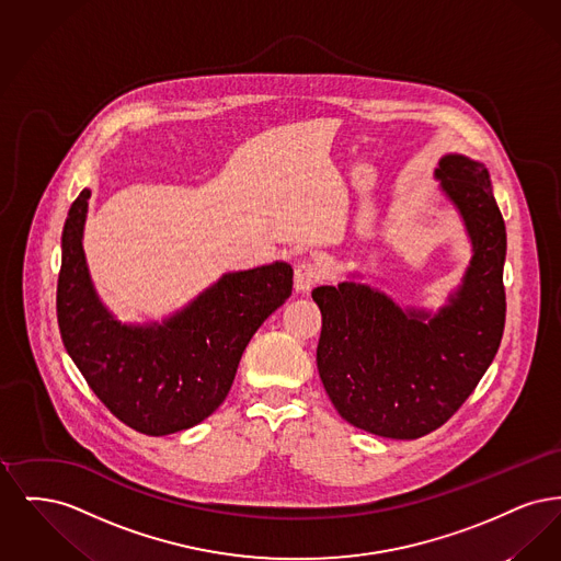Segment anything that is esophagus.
<instances>
[{
    "label": "esophagus",
    "instance_id": "obj_1",
    "mask_svg": "<svg viewBox=\"0 0 561 561\" xmlns=\"http://www.w3.org/2000/svg\"><path fill=\"white\" fill-rule=\"evenodd\" d=\"M320 279H323V268L313 261H300L294 268V288H296V293L311 290Z\"/></svg>",
    "mask_w": 561,
    "mask_h": 561
}]
</instances>
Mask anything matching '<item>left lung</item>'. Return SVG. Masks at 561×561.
I'll list each match as a JSON object with an SVG mask.
<instances>
[{"label": "left lung", "instance_id": "8db88e82", "mask_svg": "<svg viewBox=\"0 0 561 561\" xmlns=\"http://www.w3.org/2000/svg\"><path fill=\"white\" fill-rule=\"evenodd\" d=\"M435 179L473 245L462 284L437 313L401 309L366 284L320 286L318 370L353 427L416 439L442 427L473 393L505 330L507 231L485 165L450 153Z\"/></svg>", "mask_w": 561, "mask_h": 561}]
</instances>
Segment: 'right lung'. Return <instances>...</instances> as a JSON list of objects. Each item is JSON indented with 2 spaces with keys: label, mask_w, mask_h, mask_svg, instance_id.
I'll list each match as a JSON object with an SVG mask.
<instances>
[{
  "label": "right lung",
  "mask_w": 561,
  "mask_h": 561,
  "mask_svg": "<svg viewBox=\"0 0 561 561\" xmlns=\"http://www.w3.org/2000/svg\"><path fill=\"white\" fill-rule=\"evenodd\" d=\"M88 199L83 188L62 229L56 316L65 348L124 425L145 435L195 427L225 401L243 348L293 294V267L225 273L161 323H122L101 302L85 265Z\"/></svg>",
  "instance_id": "1"
}]
</instances>
